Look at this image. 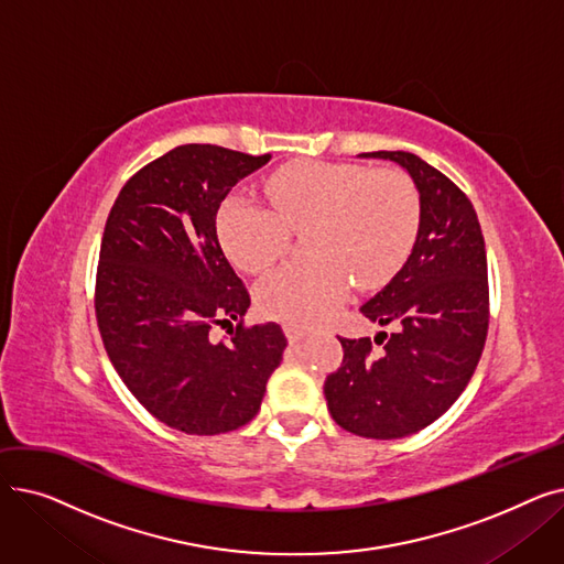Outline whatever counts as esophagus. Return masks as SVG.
I'll use <instances>...</instances> for the list:
<instances>
[{"mask_svg":"<svg viewBox=\"0 0 564 564\" xmlns=\"http://www.w3.org/2000/svg\"><path fill=\"white\" fill-rule=\"evenodd\" d=\"M283 332H285V336H288V340L290 343H300L302 338H306L308 336V327H302V324H294V322H288V324H283Z\"/></svg>","mask_w":564,"mask_h":564,"instance_id":"esophagus-1","label":"esophagus"}]
</instances>
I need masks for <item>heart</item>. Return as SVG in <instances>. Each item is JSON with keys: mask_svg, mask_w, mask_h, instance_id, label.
<instances>
[{"mask_svg": "<svg viewBox=\"0 0 564 564\" xmlns=\"http://www.w3.org/2000/svg\"><path fill=\"white\" fill-rule=\"evenodd\" d=\"M274 210L242 194L217 217L226 256L245 272H264L285 251L290 228L304 232L306 260L288 262L258 285L264 315L311 324L334 313L351 279L387 281L406 258L421 224V192L400 169L294 162L267 177Z\"/></svg>", "mask_w": 564, "mask_h": 564, "instance_id": "obj_1", "label": "heart"}]
</instances>
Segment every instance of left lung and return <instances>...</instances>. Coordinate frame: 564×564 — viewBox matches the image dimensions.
<instances>
[{
	"instance_id": "obj_1",
	"label": "left lung",
	"mask_w": 564,
	"mask_h": 564,
	"mask_svg": "<svg viewBox=\"0 0 564 564\" xmlns=\"http://www.w3.org/2000/svg\"><path fill=\"white\" fill-rule=\"evenodd\" d=\"M400 164L421 192L413 249L391 283L361 313L381 327L370 338H340L343 364L324 381L332 419L366 438L421 432L462 395L489 329L487 251L476 210L451 177L404 151L361 153Z\"/></svg>"
}]
</instances>
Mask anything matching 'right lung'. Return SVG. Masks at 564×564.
Returning <instances> with one entry per match:
<instances>
[{"mask_svg":"<svg viewBox=\"0 0 564 564\" xmlns=\"http://www.w3.org/2000/svg\"><path fill=\"white\" fill-rule=\"evenodd\" d=\"M270 158L177 145L130 177L107 217L96 276L107 357L130 393L177 432L247 425L283 359L276 322L242 324L249 292L217 237L221 200ZM230 318L238 327L215 341L212 327Z\"/></svg>","mask_w":564,"mask_h":564,"instance_id":"1","label":"right lung"}]
</instances>
